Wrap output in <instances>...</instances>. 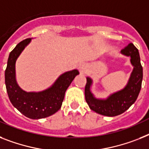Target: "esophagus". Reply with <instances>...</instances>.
<instances>
[{
  "label": "esophagus",
  "instance_id": "obj_1",
  "mask_svg": "<svg viewBox=\"0 0 149 149\" xmlns=\"http://www.w3.org/2000/svg\"><path fill=\"white\" fill-rule=\"evenodd\" d=\"M78 70L81 74H84L87 71V66H86L85 64H81L79 66H78Z\"/></svg>",
  "mask_w": 149,
  "mask_h": 149
}]
</instances>
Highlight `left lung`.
<instances>
[{"label": "left lung", "instance_id": "left-lung-1", "mask_svg": "<svg viewBox=\"0 0 149 149\" xmlns=\"http://www.w3.org/2000/svg\"><path fill=\"white\" fill-rule=\"evenodd\" d=\"M122 54L131 58L133 66L129 81L123 89L110 94L107 99H97L91 91L93 81L87 77L85 86V100L91 110L107 116H115L127 110L135 103L142 88L143 73L140 62L139 50L132 43H129L121 51Z\"/></svg>", "mask_w": 149, "mask_h": 149}]
</instances>
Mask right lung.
<instances>
[{
    "label": "right lung",
    "mask_w": 149,
    "mask_h": 149,
    "mask_svg": "<svg viewBox=\"0 0 149 149\" xmlns=\"http://www.w3.org/2000/svg\"><path fill=\"white\" fill-rule=\"evenodd\" d=\"M30 41V38L24 39L10 52L5 70V84L13 107L26 117L38 120L51 116L59 110L66 90L79 72L74 69L65 72L50 88L42 91L26 92L22 90L16 80V61Z\"/></svg>",
    "instance_id": "obj_1"
}]
</instances>
